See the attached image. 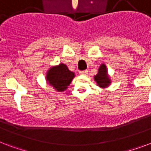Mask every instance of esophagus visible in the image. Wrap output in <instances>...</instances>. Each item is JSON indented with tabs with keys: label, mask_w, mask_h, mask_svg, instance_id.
<instances>
[{
	"label": "esophagus",
	"mask_w": 151,
	"mask_h": 151,
	"mask_svg": "<svg viewBox=\"0 0 151 151\" xmlns=\"http://www.w3.org/2000/svg\"><path fill=\"white\" fill-rule=\"evenodd\" d=\"M79 73H80L81 75H86L88 73V70H81L79 72Z\"/></svg>",
	"instance_id": "1"
}]
</instances>
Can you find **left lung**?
<instances>
[{
    "mask_svg": "<svg viewBox=\"0 0 151 151\" xmlns=\"http://www.w3.org/2000/svg\"><path fill=\"white\" fill-rule=\"evenodd\" d=\"M94 79L96 81L97 85H99L100 88H105L110 85L111 81L108 76L107 70H106V66L105 64H101L98 70V73L94 76Z\"/></svg>",
    "mask_w": 151,
    "mask_h": 151,
    "instance_id": "8db88e82",
    "label": "left lung"
}]
</instances>
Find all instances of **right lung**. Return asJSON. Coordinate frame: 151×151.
Here are the masks:
<instances>
[{"mask_svg":"<svg viewBox=\"0 0 151 151\" xmlns=\"http://www.w3.org/2000/svg\"><path fill=\"white\" fill-rule=\"evenodd\" d=\"M74 77V73L69 70L66 64L60 63L48 70L46 81L57 92H63L67 89Z\"/></svg>","mask_w":151,"mask_h":151,"instance_id":"1","label":"right lung"}]
</instances>
